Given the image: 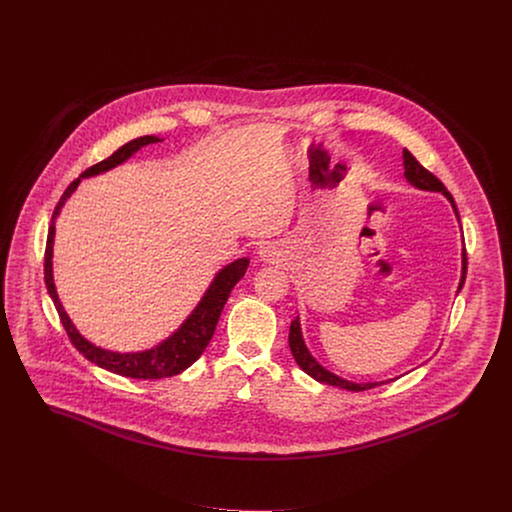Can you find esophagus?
I'll use <instances>...</instances> for the list:
<instances>
[{
    "label": "esophagus",
    "mask_w": 512,
    "mask_h": 512,
    "mask_svg": "<svg viewBox=\"0 0 512 512\" xmlns=\"http://www.w3.org/2000/svg\"><path fill=\"white\" fill-rule=\"evenodd\" d=\"M257 255H259V259L261 261H265V263H274V261H278L280 259V247L276 245V243H263L259 249H257Z\"/></svg>",
    "instance_id": "1"
}]
</instances>
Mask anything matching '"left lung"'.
<instances>
[{"instance_id":"left-lung-1","label":"left lung","mask_w":512,"mask_h":512,"mask_svg":"<svg viewBox=\"0 0 512 512\" xmlns=\"http://www.w3.org/2000/svg\"><path fill=\"white\" fill-rule=\"evenodd\" d=\"M402 160H404V178H406V181H408L412 187L421 189V191H433V193L445 195L447 201L451 203L452 211H454V216H456L458 224H460V216H458L456 203H454L451 193L447 191V187H445L441 181L437 180L431 172H427V170L421 166L420 162L412 156V152L404 149V151H402ZM466 267H468V263H466V249L462 247V271H460V282H458L456 294H458V292L462 290V286H464ZM288 342H290V350H292V354H294V360L298 361V365H300L301 369H303L309 377H313V379L319 381V383L332 385V387H340V389H346V391H367V389H373V387H379V385H383V383L392 381V379H389V381H379V383H377V381H371V383H354V381H348V379H344V377L332 373L327 367H323L319 361L313 358V354L309 352V348H307V344H305V340H303L300 317H296V319L292 321V325H290Z\"/></svg>"}]
</instances>
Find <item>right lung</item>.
Returning <instances> with one entry per match:
<instances>
[{
  "instance_id": "1",
  "label": "right lung",
  "mask_w": 512,
  "mask_h": 512,
  "mask_svg": "<svg viewBox=\"0 0 512 512\" xmlns=\"http://www.w3.org/2000/svg\"><path fill=\"white\" fill-rule=\"evenodd\" d=\"M160 141H164V139L156 137V135H145V137H137V139L125 143L112 156H108L106 160H102V162L94 164L89 170H85L77 180L65 189L56 211L52 214V224H50V230H48V243H46V259H44L46 288H48V294H50V298H52L58 313H60L61 323L69 334L73 346L87 360L96 363L98 367L108 369V371L118 373L123 377H131V379L172 377V375H178L181 371H185L189 365H193L195 361L199 360L201 354L205 352V348L211 342L216 323L220 319V313H222L226 301L230 298V292L245 276V271L249 267L247 257H240V259L228 263L226 267H222L220 271L214 274V278H212L209 288L205 290L203 298L195 305V309L185 317V321L181 323L180 327L172 332L170 336H166L162 342H158L156 346L147 348V350H139V352L108 350V348H102V346L94 344L89 338H85L81 332L77 331V327L73 325V321L69 319L67 311L61 305L60 296H58V290H56V284H54V263H52V259H54L56 220L60 216L61 209L65 207L67 199L79 187L81 180L110 172L112 168H116V166L123 164L125 160H129L135 152L141 151L143 147L152 145V143H160Z\"/></svg>"
}]
</instances>
